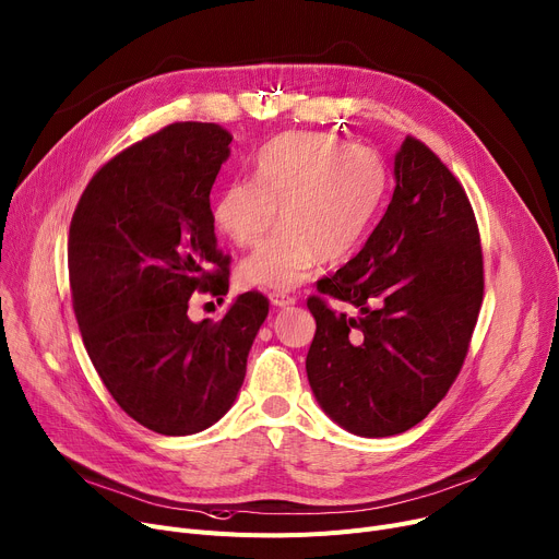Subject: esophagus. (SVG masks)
<instances>
[{
    "label": "esophagus",
    "instance_id": "obj_1",
    "mask_svg": "<svg viewBox=\"0 0 559 559\" xmlns=\"http://www.w3.org/2000/svg\"><path fill=\"white\" fill-rule=\"evenodd\" d=\"M270 304H272L274 308H287V306H294L296 299H294V296H289V294L274 292V294H270Z\"/></svg>",
    "mask_w": 559,
    "mask_h": 559
}]
</instances>
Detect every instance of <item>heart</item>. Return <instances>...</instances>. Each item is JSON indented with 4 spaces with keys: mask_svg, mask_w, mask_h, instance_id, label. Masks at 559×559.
I'll list each match as a JSON object with an SVG mask.
<instances>
[{
    "mask_svg": "<svg viewBox=\"0 0 559 559\" xmlns=\"http://www.w3.org/2000/svg\"><path fill=\"white\" fill-rule=\"evenodd\" d=\"M386 168L368 147L294 132L267 143L253 159V181L227 186L215 202L217 229L238 247H255L276 222L283 229L247 255L242 285L289 292L314 272L319 258H348L380 211Z\"/></svg>",
    "mask_w": 559,
    "mask_h": 559,
    "instance_id": "obj_1",
    "label": "heart"
}]
</instances>
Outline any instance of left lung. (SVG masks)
Here are the masks:
<instances>
[{"label": "left lung", "instance_id": "8db88e82", "mask_svg": "<svg viewBox=\"0 0 559 559\" xmlns=\"http://www.w3.org/2000/svg\"><path fill=\"white\" fill-rule=\"evenodd\" d=\"M393 175L376 231L308 299L312 393L334 423L364 438L416 427L448 395L483 301L480 238L463 186L414 136L402 141ZM325 295L360 314L332 311Z\"/></svg>", "mask_w": 559, "mask_h": 559}]
</instances>
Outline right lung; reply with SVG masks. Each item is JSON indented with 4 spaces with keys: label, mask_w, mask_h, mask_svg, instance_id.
Here are the masks:
<instances>
[{
    "label": "right lung",
    "mask_w": 559,
    "mask_h": 559,
    "mask_svg": "<svg viewBox=\"0 0 559 559\" xmlns=\"http://www.w3.org/2000/svg\"><path fill=\"white\" fill-rule=\"evenodd\" d=\"M231 134L183 121L109 159L69 227V285L87 355L109 395L164 436L198 433L225 416L270 312L245 292L211 323L189 319L195 292H229L211 189Z\"/></svg>",
    "instance_id": "add662e5"
}]
</instances>
